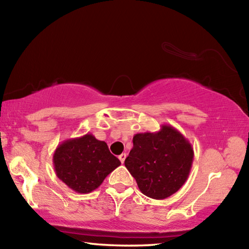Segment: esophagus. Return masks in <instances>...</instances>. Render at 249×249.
<instances>
[{"label":"esophagus","mask_w":249,"mask_h":249,"mask_svg":"<svg viewBox=\"0 0 249 249\" xmlns=\"http://www.w3.org/2000/svg\"><path fill=\"white\" fill-rule=\"evenodd\" d=\"M125 158H126V154H125V153L121 154V155L119 156V159L121 160V162H122V163H124V161H125Z\"/></svg>","instance_id":"34e87169"}]
</instances>
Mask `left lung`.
Returning a JSON list of instances; mask_svg holds the SVG:
<instances>
[{
	"label": "left lung",
	"mask_w": 249,
	"mask_h": 249,
	"mask_svg": "<svg viewBox=\"0 0 249 249\" xmlns=\"http://www.w3.org/2000/svg\"><path fill=\"white\" fill-rule=\"evenodd\" d=\"M193 156L191 144L178 129L161 125L158 132L135 135L125 167L142 195L162 200L176 193L187 181Z\"/></svg>",
	"instance_id": "obj_1"
}]
</instances>
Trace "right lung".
<instances>
[{"instance_id":"obj_1","label":"right lung","mask_w":249,"mask_h":249,"mask_svg":"<svg viewBox=\"0 0 249 249\" xmlns=\"http://www.w3.org/2000/svg\"><path fill=\"white\" fill-rule=\"evenodd\" d=\"M53 162L58 178L77 193L94 191L121 165L107 142L92 134L62 142L54 150Z\"/></svg>"}]
</instances>
